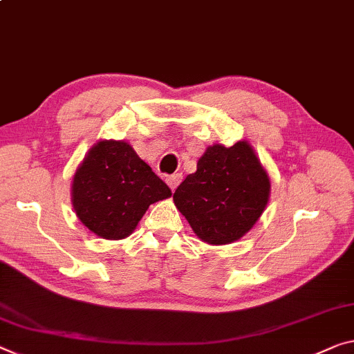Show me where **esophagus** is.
Returning <instances> with one entry per match:
<instances>
[{
	"instance_id": "obj_1",
	"label": "esophagus",
	"mask_w": 354,
	"mask_h": 354,
	"mask_svg": "<svg viewBox=\"0 0 354 354\" xmlns=\"http://www.w3.org/2000/svg\"><path fill=\"white\" fill-rule=\"evenodd\" d=\"M166 182H167V185H169L171 189L174 192V189L178 187V183L182 182V174H174V176L166 178Z\"/></svg>"
}]
</instances>
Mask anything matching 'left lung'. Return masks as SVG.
Masks as SVG:
<instances>
[{"mask_svg": "<svg viewBox=\"0 0 354 354\" xmlns=\"http://www.w3.org/2000/svg\"><path fill=\"white\" fill-rule=\"evenodd\" d=\"M270 196V178L248 140L214 144L174 193V204L196 236L210 245L239 241L257 225Z\"/></svg>", "mask_w": 354, "mask_h": 354, "instance_id": "obj_1", "label": "left lung"}]
</instances>
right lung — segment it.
Returning <instances> with one entry per match:
<instances>
[{
    "label": "right lung",
    "instance_id": "add662e5",
    "mask_svg": "<svg viewBox=\"0 0 354 354\" xmlns=\"http://www.w3.org/2000/svg\"><path fill=\"white\" fill-rule=\"evenodd\" d=\"M171 194V188L124 140H100L91 147L71 187L77 218L107 241L128 237L149 205Z\"/></svg>",
    "mask_w": 354,
    "mask_h": 354
}]
</instances>
